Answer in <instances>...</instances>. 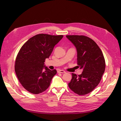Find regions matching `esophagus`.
<instances>
[{
  "instance_id": "34e87169",
  "label": "esophagus",
  "mask_w": 121,
  "mask_h": 121,
  "mask_svg": "<svg viewBox=\"0 0 121 121\" xmlns=\"http://www.w3.org/2000/svg\"><path fill=\"white\" fill-rule=\"evenodd\" d=\"M58 73H65V72L64 71V70H59L58 71Z\"/></svg>"
}]
</instances>
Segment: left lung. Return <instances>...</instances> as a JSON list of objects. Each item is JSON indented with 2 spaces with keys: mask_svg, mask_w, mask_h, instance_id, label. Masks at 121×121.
<instances>
[{
  "mask_svg": "<svg viewBox=\"0 0 121 121\" xmlns=\"http://www.w3.org/2000/svg\"><path fill=\"white\" fill-rule=\"evenodd\" d=\"M77 51L78 65L83 72L80 75L72 73L69 83L72 91L79 95L91 92L98 86L104 72L105 60L102 51L94 41L83 35H66Z\"/></svg>",
  "mask_w": 121,
  "mask_h": 121,
  "instance_id": "left-lung-1",
  "label": "left lung"
}]
</instances>
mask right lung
<instances>
[{"mask_svg":"<svg viewBox=\"0 0 121 121\" xmlns=\"http://www.w3.org/2000/svg\"><path fill=\"white\" fill-rule=\"evenodd\" d=\"M63 37L38 34L30 38L20 49L15 60V72L20 83L30 93H41L50 86L56 71L46 66L45 60Z\"/></svg>","mask_w":121,"mask_h":121,"instance_id":"right-lung-1","label":"right lung"}]
</instances>
